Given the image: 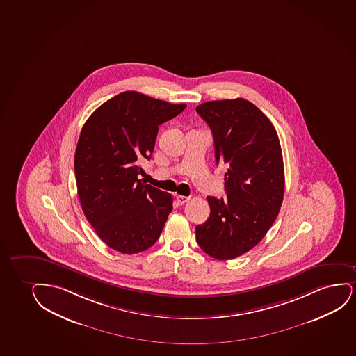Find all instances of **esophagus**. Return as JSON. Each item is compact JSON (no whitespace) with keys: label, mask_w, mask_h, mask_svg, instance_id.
I'll use <instances>...</instances> for the list:
<instances>
[{"label":"esophagus","mask_w":356,"mask_h":356,"mask_svg":"<svg viewBox=\"0 0 356 356\" xmlns=\"http://www.w3.org/2000/svg\"><path fill=\"white\" fill-rule=\"evenodd\" d=\"M189 200V196H181V195H178V196H177V201H178L179 204H184V203L188 202Z\"/></svg>","instance_id":"34e87169"}]
</instances>
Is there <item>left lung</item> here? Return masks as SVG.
I'll list each match as a JSON object with an SVG mask.
<instances>
[{"label":"left lung","mask_w":356,"mask_h":356,"mask_svg":"<svg viewBox=\"0 0 356 356\" xmlns=\"http://www.w3.org/2000/svg\"><path fill=\"white\" fill-rule=\"evenodd\" d=\"M196 112L211 127L216 163L227 167V197L208 196L211 214L196 226L203 252L232 260L255 247L273 225L284 197L280 138L270 119L244 99L208 101Z\"/></svg>","instance_id":"8db88e82"}]
</instances>
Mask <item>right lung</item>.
I'll return each mask as SVG.
<instances>
[{
    "mask_svg": "<svg viewBox=\"0 0 356 356\" xmlns=\"http://www.w3.org/2000/svg\"><path fill=\"white\" fill-rule=\"evenodd\" d=\"M186 104L125 91L101 104L81 129L74 155L81 209L99 238L122 254L152 247L172 211V195L138 179L159 125Z\"/></svg>",
    "mask_w": 356,
    "mask_h": 356,
    "instance_id": "right-lung-1",
    "label": "right lung"
}]
</instances>
